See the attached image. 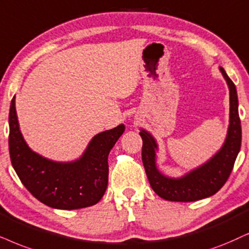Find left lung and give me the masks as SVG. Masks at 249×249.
Masks as SVG:
<instances>
[{"label":"left lung","mask_w":249,"mask_h":249,"mask_svg":"<svg viewBox=\"0 0 249 249\" xmlns=\"http://www.w3.org/2000/svg\"><path fill=\"white\" fill-rule=\"evenodd\" d=\"M230 89V125L228 137L218 153L200 168L193 170L181 178H169L156 168V141L148 132L141 130L142 138V163L154 192L168 201L191 202L217 193L228 180L233 169L241 146V124L238 112V96L233 81L225 70L219 68Z\"/></svg>","instance_id":"8db88e82"}]
</instances>
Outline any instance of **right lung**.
<instances>
[{"instance_id":"1","label":"right lung","mask_w":249,"mask_h":249,"mask_svg":"<svg viewBox=\"0 0 249 249\" xmlns=\"http://www.w3.org/2000/svg\"><path fill=\"white\" fill-rule=\"evenodd\" d=\"M9 152L12 166L27 191L40 202L56 209H81L96 204L108 186V155L125 130L118 125L96 134L84 155L71 163H58L34 153L18 125L15 97L9 114Z\"/></svg>"}]
</instances>
